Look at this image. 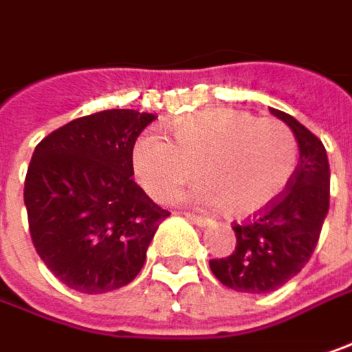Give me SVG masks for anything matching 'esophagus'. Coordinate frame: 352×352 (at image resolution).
<instances>
[{
	"label": "esophagus",
	"instance_id": "esophagus-1",
	"mask_svg": "<svg viewBox=\"0 0 352 352\" xmlns=\"http://www.w3.org/2000/svg\"><path fill=\"white\" fill-rule=\"evenodd\" d=\"M184 216L190 221L198 223V226H208V223H212V220H210V218H206V216H200V214H192V212H186Z\"/></svg>",
	"mask_w": 352,
	"mask_h": 352
}]
</instances>
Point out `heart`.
I'll use <instances>...</instances> for the list:
<instances>
[{"mask_svg":"<svg viewBox=\"0 0 352 352\" xmlns=\"http://www.w3.org/2000/svg\"><path fill=\"white\" fill-rule=\"evenodd\" d=\"M172 140L142 132L132 144L134 174L154 200L166 202L200 176L194 200L230 218H250L273 204L297 168V138L277 120L239 109H206L170 122Z\"/></svg>","mask_w":352,"mask_h":352,"instance_id":"heart-1","label":"heart"}]
</instances>
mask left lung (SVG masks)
I'll list each match as a JSON object with an SVG mask.
<instances>
[{
  "instance_id": "8db88e82",
  "label": "left lung",
  "mask_w": 352,
  "mask_h": 352,
  "mask_svg": "<svg viewBox=\"0 0 352 352\" xmlns=\"http://www.w3.org/2000/svg\"><path fill=\"white\" fill-rule=\"evenodd\" d=\"M289 124L299 144V164L281 196L265 210L237 223L236 250L210 259V270L230 289L270 293L305 267L329 212V158L323 142L293 116L270 109Z\"/></svg>"
}]
</instances>
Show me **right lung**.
<instances>
[{
  "mask_svg": "<svg viewBox=\"0 0 352 352\" xmlns=\"http://www.w3.org/2000/svg\"><path fill=\"white\" fill-rule=\"evenodd\" d=\"M156 116L111 109L80 116L35 146L23 200L35 252L61 283L97 295L129 285L170 216L134 182L131 152Z\"/></svg>",
  "mask_w": 352,
  "mask_h": 352,
  "instance_id": "add662e5",
  "label": "right lung"
}]
</instances>
